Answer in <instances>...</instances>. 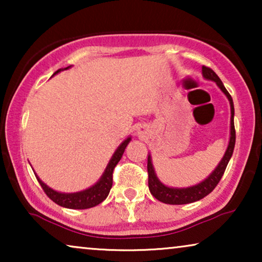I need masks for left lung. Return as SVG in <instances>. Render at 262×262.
Listing matches in <instances>:
<instances>
[{"mask_svg":"<svg viewBox=\"0 0 262 262\" xmlns=\"http://www.w3.org/2000/svg\"><path fill=\"white\" fill-rule=\"evenodd\" d=\"M203 71V77L205 80L213 81L214 83L218 85V88L224 93V95L227 96L230 103V111H231V118H230V139H229L228 148L225 150L224 156L222 157L220 163L217 164V167L214 168V170L207 177L205 180H203L199 184L189 186V187H169V186L162 184L160 181V179L157 178L154 169L151 155H148V174H149V189L150 193L155 196L157 200L162 202L164 204H170V205H182V204H189L198 202V200L203 199L204 196L210 194L216 187L218 182L223 177L225 168H227L229 161H230L232 152H234L235 148V126H234V102H232L231 95L229 94L227 89H225L223 82L221 81V78L217 76V74L214 73L212 69L207 67L202 68Z\"/></svg>","mask_w":262,"mask_h":262,"instance_id":"1","label":"left lung"}]
</instances>
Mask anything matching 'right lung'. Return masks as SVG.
I'll return each instance as SVG.
<instances>
[{
  "instance_id": "1",
  "label": "right lung",
  "mask_w": 262,
  "mask_h": 262,
  "mask_svg": "<svg viewBox=\"0 0 262 262\" xmlns=\"http://www.w3.org/2000/svg\"><path fill=\"white\" fill-rule=\"evenodd\" d=\"M69 68H71V66L67 68H62V69H58L55 74L52 75V76H55L56 74L60 73V71L68 70ZM130 141H131V136L125 139V141L118 146L112 157H111L110 162L107 164L106 169L102 173L101 178H100L94 185L91 186V187H88L87 189H83V191L75 192V193L58 192V191H55V189H52L51 187H49V186L46 185L44 181H41L40 178L34 173L35 178H37L38 182L40 184L42 189H44L46 195H48L52 202L58 204L59 206L67 207V209H74V210H83V209H89V207H94L96 205H99L100 203H102L103 200L107 198V195H108L113 184L112 178H113L114 167H116L118 162L120 161L121 156H123V154L125 151V148H126Z\"/></svg>"
}]
</instances>
